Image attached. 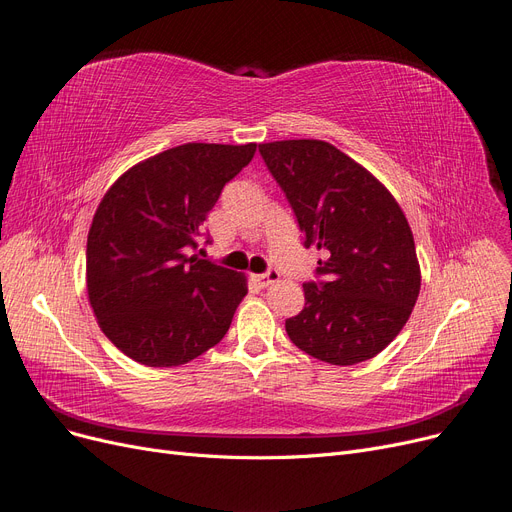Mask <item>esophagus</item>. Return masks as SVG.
Segmentation results:
<instances>
[{
  "mask_svg": "<svg viewBox=\"0 0 512 512\" xmlns=\"http://www.w3.org/2000/svg\"><path fill=\"white\" fill-rule=\"evenodd\" d=\"M280 278V274L276 272V270H268L266 274H259V276H255V280L259 282L261 287H270L272 282H276Z\"/></svg>",
  "mask_w": 512,
  "mask_h": 512,
  "instance_id": "obj_1",
  "label": "esophagus"
}]
</instances>
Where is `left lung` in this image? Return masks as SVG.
<instances>
[{
    "mask_svg": "<svg viewBox=\"0 0 512 512\" xmlns=\"http://www.w3.org/2000/svg\"><path fill=\"white\" fill-rule=\"evenodd\" d=\"M304 246L323 251L306 306L285 320L291 342L331 365H356L399 335L420 295L411 227L388 189L344 151L316 139L259 145Z\"/></svg>",
    "mask_w": 512,
    "mask_h": 512,
    "instance_id": "8db88e82",
    "label": "left lung"
}]
</instances>
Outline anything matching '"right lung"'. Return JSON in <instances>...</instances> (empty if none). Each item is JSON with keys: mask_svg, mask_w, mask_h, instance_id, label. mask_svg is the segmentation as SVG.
<instances>
[{"mask_svg": "<svg viewBox=\"0 0 512 512\" xmlns=\"http://www.w3.org/2000/svg\"><path fill=\"white\" fill-rule=\"evenodd\" d=\"M255 147L166 149L126 170L101 200L86 244L88 299L103 333L132 361L185 365L230 329L246 280L192 251Z\"/></svg>", "mask_w": 512, "mask_h": 512, "instance_id": "add662e5", "label": "right lung"}]
</instances>
